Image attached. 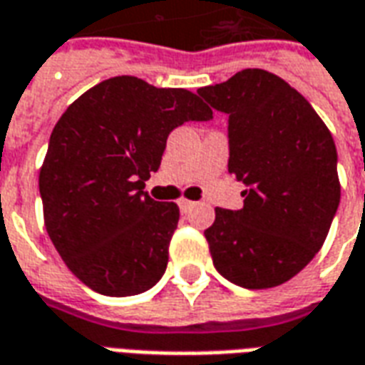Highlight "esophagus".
Returning a JSON list of instances; mask_svg holds the SVG:
<instances>
[{
  "label": "esophagus",
  "mask_w": 365,
  "mask_h": 365,
  "mask_svg": "<svg viewBox=\"0 0 365 365\" xmlns=\"http://www.w3.org/2000/svg\"><path fill=\"white\" fill-rule=\"evenodd\" d=\"M179 206H180V210H182V212H188V210L194 208V206H196V202L185 200V198H182V200L179 202Z\"/></svg>",
  "instance_id": "1"
}]
</instances>
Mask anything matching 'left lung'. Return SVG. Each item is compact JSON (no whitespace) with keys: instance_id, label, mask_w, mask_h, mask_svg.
I'll list each match as a JSON object with an SVG mask.
<instances>
[{"instance_id":"1","label":"left lung","mask_w":365,"mask_h":365,"mask_svg":"<svg viewBox=\"0 0 365 365\" xmlns=\"http://www.w3.org/2000/svg\"><path fill=\"white\" fill-rule=\"evenodd\" d=\"M198 95L230 114L227 169L243 208H215L204 235L214 267L241 288L280 286L323 247L340 202L336 148L309 101L267 70H243Z\"/></svg>"}]
</instances>
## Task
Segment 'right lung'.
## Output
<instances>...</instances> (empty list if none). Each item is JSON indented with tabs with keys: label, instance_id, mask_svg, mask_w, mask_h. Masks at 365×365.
<instances>
[{
	"label": "right lung",
	"instance_id": "add662e5",
	"mask_svg": "<svg viewBox=\"0 0 365 365\" xmlns=\"http://www.w3.org/2000/svg\"><path fill=\"white\" fill-rule=\"evenodd\" d=\"M210 118L196 93L118 76L85 91L56 122L38 175L44 225L87 288L126 297L163 276L179 206L153 200L145 180L175 128Z\"/></svg>",
	"mask_w": 365,
	"mask_h": 365
}]
</instances>
